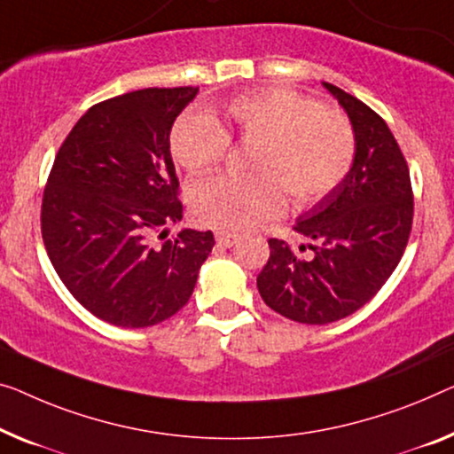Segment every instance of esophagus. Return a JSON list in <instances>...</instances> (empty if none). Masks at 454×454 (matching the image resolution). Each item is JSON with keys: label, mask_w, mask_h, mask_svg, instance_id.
<instances>
[{"label": "esophagus", "mask_w": 454, "mask_h": 454, "mask_svg": "<svg viewBox=\"0 0 454 454\" xmlns=\"http://www.w3.org/2000/svg\"><path fill=\"white\" fill-rule=\"evenodd\" d=\"M236 240H239V234H232V232H215V242L222 247H234Z\"/></svg>", "instance_id": "esophagus-1"}]
</instances>
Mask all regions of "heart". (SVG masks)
<instances>
[{
    "label": "heart",
    "instance_id": "1",
    "mask_svg": "<svg viewBox=\"0 0 454 454\" xmlns=\"http://www.w3.org/2000/svg\"><path fill=\"white\" fill-rule=\"evenodd\" d=\"M218 124L187 112L171 130V154L189 173L218 165L230 138L254 142L248 177H207L192 185L189 206L200 224L247 230L273 218L286 206H312L333 192L355 157L353 126L301 93L269 87L228 101Z\"/></svg>",
    "mask_w": 454,
    "mask_h": 454
}]
</instances>
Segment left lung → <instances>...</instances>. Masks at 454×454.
<instances>
[{"mask_svg":"<svg viewBox=\"0 0 454 454\" xmlns=\"http://www.w3.org/2000/svg\"><path fill=\"white\" fill-rule=\"evenodd\" d=\"M322 85L353 126V167L295 222V232L309 240L300 250L309 254L270 239L256 277L262 301L301 324H330L363 308L395 270L414 218L408 162L387 124L340 87Z\"/></svg>","mask_w":454,"mask_h":454,"instance_id":"left-lung-1","label":"left lung"}]
</instances>
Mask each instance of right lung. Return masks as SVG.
Here are the masks:
<instances>
[{
    "mask_svg": "<svg viewBox=\"0 0 454 454\" xmlns=\"http://www.w3.org/2000/svg\"><path fill=\"white\" fill-rule=\"evenodd\" d=\"M198 87H148L101 101L73 126L43 198V240L60 281L99 320L154 326L189 301L214 234L184 218L173 121Z\"/></svg>",
    "mask_w": 454,
    "mask_h": 454,
    "instance_id": "obj_1",
    "label": "right lung"
}]
</instances>
